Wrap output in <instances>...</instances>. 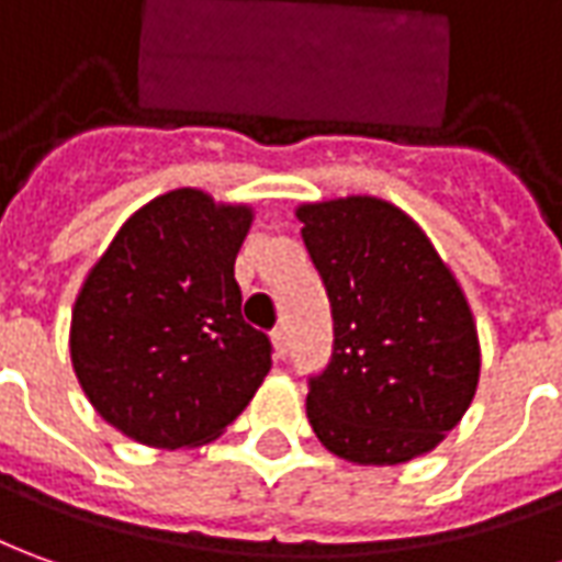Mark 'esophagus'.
Returning <instances> with one entry per match:
<instances>
[{"label": "esophagus", "mask_w": 562, "mask_h": 562, "mask_svg": "<svg viewBox=\"0 0 562 562\" xmlns=\"http://www.w3.org/2000/svg\"><path fill=\"white\" fill-rule=\"evenodd\" d=\"M272 346H274V358H288V351H290V342H288V330L284 327H278V330L272 333Z\"/></svg>", "instance_id": "1"}]
</instances>
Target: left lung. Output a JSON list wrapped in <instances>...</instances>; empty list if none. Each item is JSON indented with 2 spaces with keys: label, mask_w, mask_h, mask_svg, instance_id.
Here are the masks:
<instances>
[{
  "label": "left lung",
  "mask_w": 562,
  "mask_h": 562,
  "mask_svg": "<svg viewBox=\"0 0 562 562\" xmlns=\"http://www.w3.org/2000/svg\"><path fill=\"white\" fill-rule=\"evenodd\" d=\"M303 241L327 288L333 355L308 379L318 440L358 465L431 452L474 401L477 327L428 235L373 195L300 204Z\"/></svg>",
  "instance_id": "8db88e82"
}]
</instances>
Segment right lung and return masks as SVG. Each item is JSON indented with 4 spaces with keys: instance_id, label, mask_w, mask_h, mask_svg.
<instances>
[{
    "instance_id": "add662e5",
    "label": "right lung",
    "mask_w": 562,
    "mask_h": 562,
    "mask_svg": "<svg viewBox=\"0 0 562 562\" xmlns=\"http://www.w3.org/2000/svg\"><path fill=\"white\" fill-rule=\"evenodd\" d=\"M254 207L173 189L143 204L72 305L69 358L112 428L158 447L211 443L272 370V342L241 318L235 257Z\"/></svg>"
}]
</instances>
